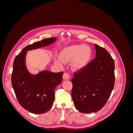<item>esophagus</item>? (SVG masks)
Segmentation results:
<instances>
[{"label":"esophagus","instance_id":"1","mask_svg":"<svg viewBox=\"0 0 133 133\" xmlns=\"http://www.w3.org/2000/svg\"><path fill=\"white\" fill-rule=\"evenodd\" d=\"M70 78V75L67 73H65L63 75V79L65 80H69Z\"/></svg>","mask_w":133,"mask_h":133}]
</instances>
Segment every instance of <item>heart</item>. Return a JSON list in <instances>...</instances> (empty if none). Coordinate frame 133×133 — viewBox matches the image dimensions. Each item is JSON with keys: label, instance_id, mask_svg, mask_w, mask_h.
I'll use <instances>...</instances> for the list:
<instances>
[{"label": "heart", "instance_id": "1", "mask_svg": "<svg viewBox=\"0 0 133 133\" xmlns=\"http://www.w3.org/2000/svg\"><path fill=\"white\" fill-rule=\"evenodd\" d=\"M59 57L54 59V63L59 67H63L64 63L72 61L71 64L75 69L85 66L91 57V50L89 46L83 45H74L66 46L60 52Z\"/></svg>", "mask_w": 133, "mask_h": 133}]
</instances>
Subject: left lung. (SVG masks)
Returning <instances> with one entry per match:
<instances>
[{"label": "left lung", "mask_w": 133, "mask_h": 133, "mask_svg": "<svg viewBox=\"0 0 133 133\" xmlns=\"http://www.w3.org/2000/svg\"><path fill=\"white\" fill-rule=\"evenodd\" d=\"M95 58L75 73L71 79V97L76 109L83 113L97 112L104 106L114 86L115 64L104 48L94 44Z\"/></svg>", "instance_id": "1"}]
</instances>
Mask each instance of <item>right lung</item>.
<instances>
[{
	"mask_svg": "<svg viewBox=\"0 0 133 133\" xmlns=\"http://www.w3.org/2000/svg\"><path fill=\"white\" fill-rule=\"evenodd\" d=\"M56 40L57 38L45 39L26 46L14 59L12 87L20 105L31 113H45L53 106L54 90L61 84L63 73L44 70L31 74L26 66V55L28 51L50 45Z\"/></svg>",
	"mask_w": 133,
	"mask_h": 133,
	"instance_id": "1",
	"label": "right lung"
}]
</instances>
